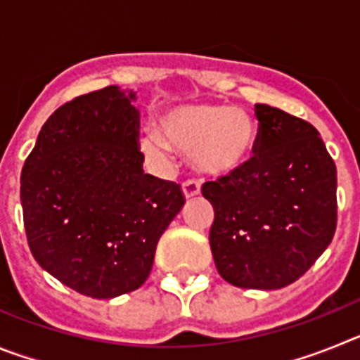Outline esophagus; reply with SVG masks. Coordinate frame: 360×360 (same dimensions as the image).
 Here are the masks:
<instances>
[{
    "label": "esophagus",
    "mask_w": 360,
    "mask_h": 360,
    "mask_svg": "<svg viewBox=\"0 0 360 360\" xmlns=\"http://www.w3.org/2000/svg\"><path fill=\"white\" fill-rule=\"evenodd\" d=\"M182 191L187 200L195 198V196L200 195V184L196 180H187V182H184Z\"/></svg>",
    "instance_id": "34e87169"
}]
</instances>
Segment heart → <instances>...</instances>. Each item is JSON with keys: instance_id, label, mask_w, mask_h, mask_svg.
<instances>
[{"instance_id": "heart-1", "label": "heart", "mask_w": 360, "mask_h": 360, "mask_svg": "<svg viewBox=\"0 0 360 360\" xmlns=\"http://www.w3.org/2000/svg\"><path fill=\"white\" fill-rule=\"evenodd\" d=\"M257 142V126L240 108L193 103L165 110L157 120V135L139 142L146 157L164 158L169 149L191 153L198 173L229 176L249 164Z\"/></svg>"}]
</instances>
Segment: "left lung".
I'll list each match as a JSON object with an SVG mask.
<instances>
[{"label":"left lung","mask_w":360,"mask_h":360,"mask_svg":"<svg viewBox=\"0 0 360 360\" xmlns=\"http://www.w3.org/2000/svg\"><path fill=\"white\" fill-rule=\"evenodd\" d=\"M259 128L243 169L202 186L219 276L240 288L294 283L326 250L337 225V169L319 131L278 108L254 106Z\"/></svg>","instance_id":"8db88e82"}]
</instances>
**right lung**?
Returning <instances> with one entry per match:
<instances>
[{
    "mask_svg": "<svg viewBox=\"0 0 360 360\" xmlns=\"http://www.w3.org/2000/svg\"><path fill=\"white\" fill-rule=\"evenodd\" d=\"M135 98L133 90L108 86L63 104L21 171L32 256L95 299L144 285L158 240L186 203L178 184L142 169Z\"/></svg>",
    "mask_w": 360,
    "mask_h": 360,
    "instance_id": "obj_1",
    "label": "right lung"
}]
</instances>
